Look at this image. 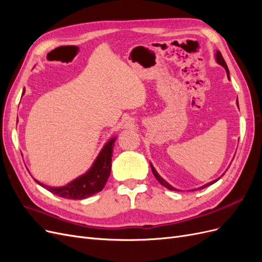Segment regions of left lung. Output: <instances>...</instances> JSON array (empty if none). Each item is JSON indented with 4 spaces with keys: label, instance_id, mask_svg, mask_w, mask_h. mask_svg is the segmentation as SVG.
Listing matches in <instances>:
<instances>
[{
    "label": "left lung",
    "instance_id": "8db88e82",
    "mask_svg": "<svg viewBox=\"0 0 262 262\" xmlns=\"http://www.w3.org/2000/svg\"><path fill=\"white\" fill-rule=\"evenodd\" d=\"M215 57H216V61H217V63H219V64H221L222 67H223L225 70H226V73H227V77L229 78V71H228V68H227V66H226V63H225V60H224V58L223 57H222V53L220 52V51H216V55H215ZM237 105H238V102H237ZM150 168H152V171H153V175L155 176V178L158 180V181H160V184L161 185H163L165 188H167V189H169V190H175V191H177V189H175V188H173V187H171L169 184H168V182H166L160 175H158V173H157V171L155 170V168L153 167V165L152 164H150ZM223 175H224V173H223ZM223 175H222V176H223ZM221 178V177H220ZM219 178V179H220ZM219 179H216V180H213V181H211V182H209V184H207V185H204L203 187H200V188H198V189H203V188H205V187H209V186H211V185H213L214 184V182H216ZM198 189H194V190H198ZM194 190H192V191H194Z\"/></svg>",
    "mask_w": 262,
    "mask_h": 262
}]
</instances>
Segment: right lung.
Segmentation results:
<instances>
[{
	"label": "right lung",
	"mask_w": 262,
	"mask_h": 262,
	"mask_svg": "<svg viewBox=\"0 0 262 262\" xmlns=\"http://www.w3.org/2000/svg\"><path fill=\"white\" fill-rule=\"evenodd\" d=\"M115 141V138L112 139L104 146V148L101 149V152L97 156L96 161L93 164L92 168L85 175L76 178L72 182H70L69 185L64 187L53 188L42 185L35 179L36 182L53 194L72 200H82L101 191L108 180L110 170H112V157Z\"/></svg>",
	"instance_id": "obj_1"
}]
</instances>
